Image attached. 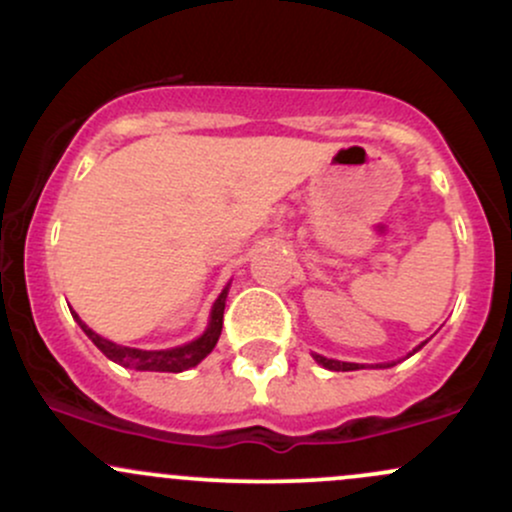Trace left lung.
I'll return each instance as SVG.
<instances>
[{
    "mask_svg": "<svg viewBox=\"0 0 512 512\" xmlns=\"http://www.w3.org/2000/svg\"><path fill=\"white\" fill-rule=\"evenodd\" d=\"M426 344V342H424ZM421 344V346H424ZM421 346H416L414 351H411V354H416V351L421 349ZM409 354V356H411ZM315 356V361L320 363L322 368H327V370H358V368H366L363 366V363H346V361H334V358H325V356H320V354H313ZM390 366H395V361L392 363H375V368H390Z\"/></svg>",
    "mask_w": 512,
    "mask_h": 512,
    "instance_id": "8db88e82",
    "label": "left lung"
}]
</instances>
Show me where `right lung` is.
I'll list each match as a JSON object with an SVG mask.
<instances>
[{
    "label": "right lung",
    "mask_w": 512,
    "mask_h": 512,
    "mask_svg": "<svg viewBox=\"0 0 512 512\" xmlns=\"http://www.w3.org/2000/svg\"><path fill=\"white\" fill-rule=\"evenodd\" d=\"M231 286V284H228ZM228 286L221 291V296L216 298L214 308H211V315H209V327L204 330L202 337H197L195 342L190 344H182V346H175V349H163V351H146V349H132V346H122V344H115L110 342V339L101 337V334H96L91 330V327L86 325V322H81V317L74 313V320L79 322L81 330L86 332V337L91 339L93 344L98 346V349L103 351L105 356L110 358V361L120 363V366L125 368H134V370H156V373H182V370H190L195 368L202 358H207L211 354V349H214L216 342H219L221 337V327H223V308H226V296H228Z\"/></svg>",
    "instance_id": "1"
}]
</instances>
